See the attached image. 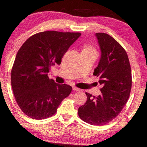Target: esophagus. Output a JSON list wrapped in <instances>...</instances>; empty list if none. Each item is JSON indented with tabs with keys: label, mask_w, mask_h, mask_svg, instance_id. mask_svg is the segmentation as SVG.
Segmentation results:
<instances>
[{
	"label": "esophagus",
	"mask_w": 147,
	"mask_h": 147,
	"mask_svg": "<svg viewBox=\"0 0 147 147\" xmlns=\"http://www.w3.org/2000/svg\"><path fill=\"white\" fill-rule=\"evenodd\" d=\"M73 90L74 91H76V92H80V90L79 89V88H76V87H73Z\"/></svg>",
	"instance_id": "esophagus-1"
}]
</instances>
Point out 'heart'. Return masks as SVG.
<instances>
[{
  "label": "heart",
  "mask_w": 147,
  "mask_h": 147,
  "mask_svg": "<svg viewBox=\"0 0 147 147\" xmlns=\"http://www.w3.org/2000/svg\"><path fill=\"white\" fill-rule=\"evenodd\" d=\"M83 52H95V50L92 45L89 44H84L82 47V53Z\"/></svg>",
  "instance_id": "heart-1"
}]
</instances>
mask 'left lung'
<instances>
[{
  "mask_svg": "<svg viewBox=\"0 0 147 147\" xmlns=\"http://www.w3.org/2000/svg\"><path fill=\"white\" fill-rule=\"evenodd\" d=\"M100 47V61L93 75L99 77L101 94L86 92L87 101L78 108V114L93 125H106L121 113L128 100L132 88V73L125 49L113 37L96 33Z\"/></svg>",
  "mask_w": 147,
  "mask_h": 147,
  "instance_id": "8db88e82",
  "label": "left lung"
}]
</instances>
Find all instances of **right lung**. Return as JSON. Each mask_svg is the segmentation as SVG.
Here are the masks:
<instances>
[{"label": "right lung", "mask_w": 147, "mask_h": 147, "mask_svg": "<svg viewBox=\"0 0 147 147\" xmlns=\"http://www.w3.org/2000/svg\"><path fill=\"white\" fill-rule=\"evenodd\" d=\"M80 33L45 31L31 36L17 52L11 71V85L17 105L24 114L36 120L55 114L71 86L50 79L51 66L60 64L69 47Z\"/></svg>", "instance_id": "1"}]
</instances>
